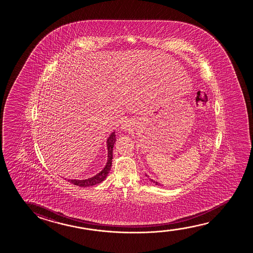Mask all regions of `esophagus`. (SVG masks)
<instances>
[{"instance_id":"esophagus-1","label":"esophagus","mask_w":253,"mask_h":253,"mask_svg":"<svg viewBox=\"0 0 253 253\" xmlns=\"http://www.w3.org/2000/svg\"><path fill=\"white\" fill-rule=\"evenodd\" d=\"M132 122L129 121V120H127V121H125L123 123V125H122V128H124V129H129V128L132 127Z\"/></svg>"}]
</instances>
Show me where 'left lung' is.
Here are the masks:
<instances>
[{
    "mask_svg": "<svg viewBox=\"0 0 253 253\" xmlns=\"http://www.w3.org/2000/svg\"><path fill=\"white\" fill-rule=\"evenodd\" d=\"M146 175H147V174H146ZM152 181H154V180H152ZM154 182H155V181H154ZM156 184L157 185V182H156Z\"/></svg>",
    "mask_w": 253,
    "mask_h": 253,
    "instance_id": "obj_1",
    "label": "left lung"
}]
</instances>
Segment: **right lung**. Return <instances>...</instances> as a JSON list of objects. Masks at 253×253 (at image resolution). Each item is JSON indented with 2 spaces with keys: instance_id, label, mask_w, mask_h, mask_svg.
<instances>
[{
  "instance_id": "add662e5",
  "label": "right lung",
  "mask_w": 253,
  "mask_h": 253,
  "mask_svg": "<svg viewBox=\"0 0 253 253\" xmlns=\"http://www.w3.org/2000/svg\"><path fill=\"white\" fill-rule=\"evenodd\" d=\"M116 142V135L115 132L111 133V135L109 136L107 140L108 147V161L106 163V166L104 167V169L101 171L100 173H97V175L86 179V180H68L71 183L74 184L76 186L80 187H90L102 182L103 180L106 178L108 173L110 172L111 168V163H112V151H113V147Z\"/></svg>"
}]
</instances>
